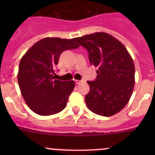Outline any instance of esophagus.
<instances>
[{
	"mask_svg": "<svg viewBox=\"0 0 155 155\" xmlns=\"http://www.w3.org/2000/svg\"><path fill=\"white\" fill-rule=\"evenodd\" d=\"M82 81H79V80H75V81H74L75 84H80V83H81Z\"/></svg>",
	"mask_w": 155,
	"mask_h": 155,
	"instance_id": "esophagus-1",
	"label": "esophagus"
}]
</instances>
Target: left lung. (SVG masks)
Wrapping results in <instances>:
<instances>
[{
    "mask_svg": "<svg viewBox=\"0 0 155 155\" xmlns=\"http://www.w3.org/2000/svg\"><path fill=\"white\" fill-rule=\"evenodd\" d=\"M87 50L89 62L98 67L97 77L87 81L90 91L85 95L87 108L93 113L110 116L125 107L134 87L135 67L125 46L105 32L75 38Z\"/></svg>",
    "mask_w": 155,
    "mask_h": 155,
    "instance_id": "left-lung-1",
    "label": "left lung"
}]
</instances>
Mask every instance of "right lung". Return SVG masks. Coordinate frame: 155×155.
Wrapping results in <instances>:
<instances>
[{
	"label": "right lung",
	"instance_id": "1",
	"mask_svg": "<svg viewBox=\"0 0 155 155\" xmlns=\"http://www.w3.org/2000/svg\"><path fill=\"white\" fill-rule=\"evenodd\" d=\"M79 47L74 39L45 38L21 58L18 81L25 101L36 114L50 116L63 110L73 91L74 81L56 80V66L61 53Z\"/></svg>",
	"mask_w": 155,
	"mask_h": 155
}]
</instances>
